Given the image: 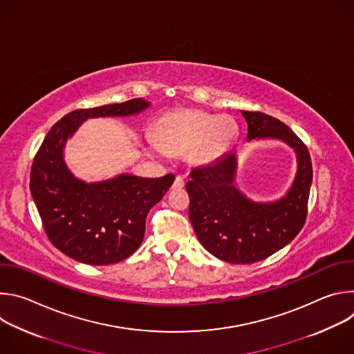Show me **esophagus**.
<instances>
[{
  "label": "esophagus",
  "instance_id": "34e87169",
  "mask_svg": "<svg viewBox=\"0 0 354 354\" xmlns=\"http://www.w3.org/2000/svg\"><path fill=\"white\" fill-rule=\"evenodd\" d=\"M185 186V182H183V179H182V176H176L175 178V180H174V185H172V189H182Z\"/></svg>",
  "mask_w": 354,
  "mask_h": 354
}]
</instances>
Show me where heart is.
<instances>
[{"mask_svg":"<svg viewBox=\"0 0 354 354\" xmlns=\"http://www.w3.org/2000/svg\"><path fill=\"white\" fill-rule=\"evenodd\" d=\"M236 133V123L228 116L205 111H182L158 119L153 138L164 154L190 153L194 164H209L227 153Z\"/></svg>","mask_w":354,"mask_h":354,"instance_id":"heart-1","label":"heart"}]
</instances>
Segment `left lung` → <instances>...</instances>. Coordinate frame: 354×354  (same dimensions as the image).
<instances>
[{"label":"left lung","instance_id":"obj_1","mask_svg":"<svg viewBox=\"0 0 354 354\" xmlns=\"http://www.w3.org/2000/svg\"><path fill=\"white\" fill-rule=\"evenodd\" d=\"M248 141L279 138L298 157V171L287 193L274 203H254L234 186V153L206 168L190 172L186 183L189 218L193 230L212 255L230 263H255L291 242L304 227L313 183V164L307 145L283 122L262 112L242 111Z\"/></svg>","mask_w":354,"mask_h":354}]
</instances>
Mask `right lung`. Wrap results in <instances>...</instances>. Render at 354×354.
<instances>
[{
    "instance_id": "1",
    "label": "right lung",
    "mask_w": 354,
    "mask_h": 354,
    "mask_svg": "<svg viewBox=\"0 0 354 354\" xmlns=\"http://www.w3.org/2000/svg\"><path fill=\"white\" fill-rule=\"evenodd\" d=\"M148 106L141 97L123 104L77 109L48 130L30 168V193L41 227L59 250L88 265H112L138 249L149 209L165 196L175 176L120 175L100 183L75 179L63 161L66 140L88 118L127 116Z\"/></svg>"
}]
</instances>
